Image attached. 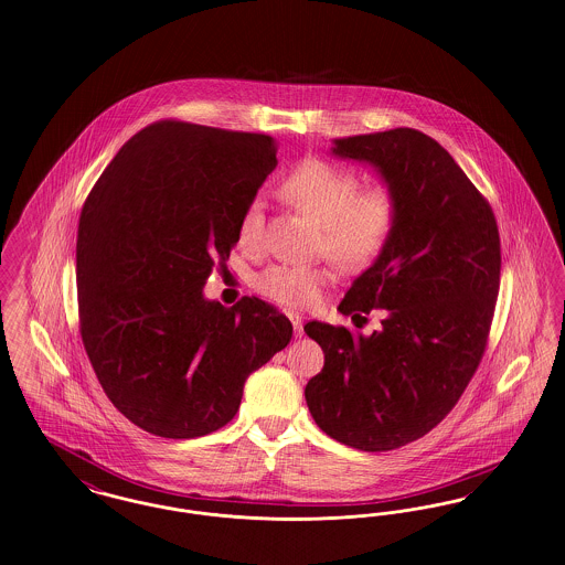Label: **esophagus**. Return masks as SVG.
Wrapping results in <instances>:
<instances>
[{
	"mask_svg": "<svg viewBox=\"0 0 565 565\" xmlns=\"http://www.w3.org/2000/svg\"><path fill=\"white\" fill-rule=\"evenodd\" d=\"M289 319H291V326L296 329L297 338H301V333H303V321H301V317H299V315H294V312H289Z\"/></svg>",
	"mask_w": 565,
	"mask_h": 565,
	"instance_id": "esophagus-1",
	"label": "esophagus"
}]
</instances>
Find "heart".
<instances>
[{
  "instance_id": "heart-1",
  "label": "heart",
  "mask_w": 565,
  "mask_h": 565,
  "mask_svg": "<svg viewBox=\"0 0 565 565\" xmlns=\"http://www.w3.org/2000/svg\"><path fill=\"white\" fill-rule=\"evenodd\" d=\"M361 189L355 172L323 159H306L280 180V193L323 227L321 248L342 268L372 264L397 225V200L386 186ZM264 236V202L253 198L239 214L242 248H257ZM329 269L317 266H269L253 280L269 301L303 310L315 306L329 282Z\"/></svg>"
}]
</instances>
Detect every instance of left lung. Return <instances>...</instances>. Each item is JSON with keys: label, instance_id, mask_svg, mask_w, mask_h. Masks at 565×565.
Wrapping results in <instances>:
<instances>
[{"label": "left lung", "instance_id": "left-lung-1", "mask_svg": "<svg viewBox=\"0 0 565 565\" xmlns=\"http://www.w3.org/2000/svg\"><path fill=\"white\" fill-rule=\"evenodd\" d=\"M370 163L397 200V225L340 303L385 308L381 331L312 321L326 353L306 404L329 438L379 452L415 443L445 418L482 359L500 291V232L489 202L434 138L397 127L333 140Z\"/></svg>", "mask_w": 565, "mask_h": 565}]
</instances>
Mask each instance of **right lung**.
Listing matches in <instances>:
<instances>
[{"label":"right lung","instance_id":"1","mask_svg":"<svg viewBox=\"0 0 565 565\" xmlns=\"http://www.w3.org/2000/svg\"><path fill=\"white\" fill-rule=\"evenodd\" d=\"M274 138L159 120L122 145L81 212V335L108 399L161 438L227 425L291 321L259 297H204L244 206L276 168Z\"/></svg>","mask_w":565,"mask_h":565}]
</instances>
